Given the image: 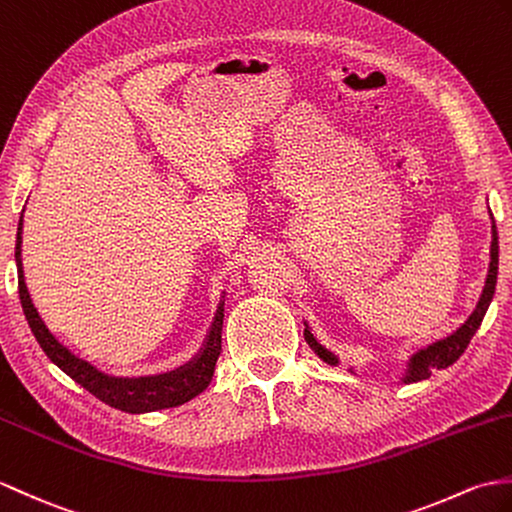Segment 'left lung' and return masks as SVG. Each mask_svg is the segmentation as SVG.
Here are the masks:
<instances>
[{
	"label": "left lung",
	"instance_id": "8db88e82",
	"mask_svg": "<svg viewBox=\"0 0 512 512\" xmlns=\"http://www.w3.org/2000/svg\"><path fill=\"white\" fill-rule=\"evenodd\" d=\"M497 261H499V244H497V229H495V222H493V242H491V266H489V277H486V285L482 290V296L478 301V307H475L473 314L467 318V323L462 325L458 331H454L449 338L445 340H438L434 342L432 347H427L423 351H419L414 355L410 368H408V375H406V382H419V379H427L432 375L434 368H447L454 364L465 349L469 347V342L473 338L475 331L482 325V318L489 310V303L495 294V283H497ZM305 338L307 342L312 344L314 351L323 358L325 362L336 364V358L331 353H327L320 344L312 338L310 331L305 329Z\"/></svg>",
	"mask_w": 512,
	"mask_h": 512
}]
</instances>
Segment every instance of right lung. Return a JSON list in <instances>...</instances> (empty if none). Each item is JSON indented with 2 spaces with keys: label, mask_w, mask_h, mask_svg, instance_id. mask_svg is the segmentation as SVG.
<instances>
[{
  "label": "right lung",
  "mask_w": 512,
  "mask_h": 512,
  "mask_svg": "<svg viewBox=\"0 0 512 512\" xmlns=\"http://www.w3.org/2000/svg\"><path fill=\"white\" fill-rule=\"evenodd\" d=\"M21 224L23 220H19V229H17L15 259H17V272H19V299H21L23 314H26L32 334L41 344V349L45 351L47 358H50L58 368H63V371L74 379L76 384L89 390L93 397L104 401L106 406L122 412H130V414L176 408L181 406V403L194 399L209 386L213 377V368H216L218 355L222 351V318H224L222 303L218 307L216 318H213L205 349H202V353L194 362L178 368L174 373H165L157 377H141V379L106 377L100 371H95L91 364L78 360L76 355H71L63 344L50 334V329L45 327L37 307L32 305L26 281H23V268H21Z\"/></svg>",
  "instance_id": "add662e5"
}]
</instances>
